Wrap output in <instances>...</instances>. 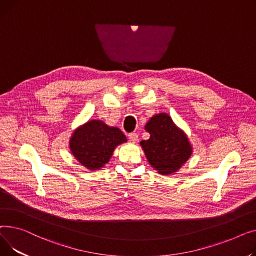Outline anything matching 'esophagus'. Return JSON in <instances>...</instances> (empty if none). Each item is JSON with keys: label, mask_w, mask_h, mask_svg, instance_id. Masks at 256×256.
Masks as SVG:
<instances>
[{"label": "esophagus", "mask_w": 256, "mask_h": 256, "mask_svg": "<svg viewBox=\"0 0 256 256\" xmlns=\"http://www.w3.org/2000/svg\"><path fill=\"white\" fill-rule=\"evenodd\" d=\"M128 138L131 142H136L138 140V133H130L128 134Z\"/></svg>", "instance_id": "esophagus-1"}]
</instances>
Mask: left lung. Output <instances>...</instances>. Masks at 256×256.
I'll return each mask as SVG.
<instances>
[{
  "label": "left lung",
  "instance_id": "1",
  "mask_svg": "<svg viewBox=\"0 0 256 256\" xmlns=\"http://www.w3.org/2000/svg\"><path fill=\"white\" fill-rule=\"evenodd\" d=\"M148 140L140 144L150 165L162 176L181 170L192 155L193 148L183 129L166 112L154 114L144 125Z\"/></svg>",
  "mask_w": 256,
  "mask_h": 256
}]
</instances>
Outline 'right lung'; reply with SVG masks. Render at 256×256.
I'll use <instances>...</instances> for the list:
<instances>
[{"mask_svg":"<svg viewBox=\"0 0 256 256\" xmlns=\"http://www.w3.org/2000/svg\"><path fill=\"white\" fill-rule=\"evenodd\" d=\"M127 138L118 127L108 126L101 120H88L75 128L69 138L73 157L88 170H97L108 163L116 148Z\"/></svg>","mask_w":256,"mask_h":256,"instance_id":"obj_1","label":"right lung"}]
</instances>
